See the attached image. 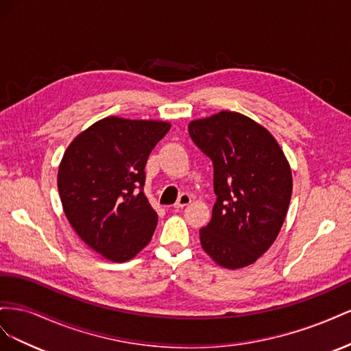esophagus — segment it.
Instances as JSON below:
<instances>
[{"mask_svg":"<svg viewBox=\"0 0 351 351\" xmlns=\"http://www.w3.org/2000/svg\"><path fill=\"white\" fill-rule=\"evenodd\" d=\"M190 202H192V196H190L189 193H183V195H180V197L177 199V202L174 204V208L182 209V208L187 206Z\"/></svg>","mask_w":351,"mask_h":351,"instance_id":"esophagus-1","label":"esophagus"}]
</instances>
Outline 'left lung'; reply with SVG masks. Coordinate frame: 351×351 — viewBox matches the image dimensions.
Wrapping results in <instances>:
<instances>
[{
    "mask_svg": "<svg viewBox=\"0 0 351 351\" xmlns=\"http://www.w3.org/2000/svg\"><path fill=\"white\" fill-rule=\"evenodd\" d=\"M189 133L214 164L217 202L199 230L202 249L222 268L249 267L280 234L293 192L290 164L263 125L236 111L190 121Z\"/></svg>",
    "mask_w": 351,
    "mask_h": 351,
    "instance_id": "1",
    "label": "left lung"
}]
</instances>
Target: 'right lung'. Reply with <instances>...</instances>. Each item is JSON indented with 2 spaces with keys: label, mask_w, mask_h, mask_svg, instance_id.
<instances>
[{
  "label": "right lung",
  "mask_w": 351,
  "mask_h": 351,
  "mask_svg": "<svg viewBox=\"0 0 351 351\" xmlns=\"http://www.w3.org/2000/svg\"><path fill=\"white\" fill-rule=\"evenodd\" d=\"M171 124L105 117L74 137L58 167V193L77 236L111 262L151 241L158 215L143 193L145 165Z\"/></svg>",
  "instance_id": "right-lung-1"
}]
</instances>
